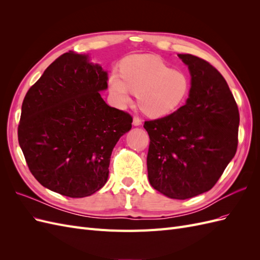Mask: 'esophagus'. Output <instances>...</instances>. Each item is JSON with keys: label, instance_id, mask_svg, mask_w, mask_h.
<instances>
[{"label": "esophagus", "instance_id": "34e87169", "mask_svg": "<svg viewBox=\"0 0 260 260\" xmlns=\"http://www.w3.org/2000/svg\"><path fill=\"white\" fill-rule=\"evenodd\" d=\"M141 124H142V120H141L139 117L136 116L133 118V125H141Z\"/></svg>", "mask_w": 260, "mask_h": 260}]
</instances>
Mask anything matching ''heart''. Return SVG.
Returning a JSON list of instances; mask_svg holds the SVG:
<instances>
[{
	"label": "heart",
	"instance_id": "b5f03b06",
	"mask_svg": "<svg viewBox=\"0 0 260 260\" xmlns=\"http://www.w3.org/2000/svg\"><path fill=\"white\" fill-rule=\"evenodd\" d=\"M109 88L121 105L137 93L138 105L149 117H162L182 105L190 92V79L182 69H174L153 55H133L122 62L121 75L113 73Z\"/></svg>",
	"mask_w": 260,
	"mask_h": 260
}]
</instances>
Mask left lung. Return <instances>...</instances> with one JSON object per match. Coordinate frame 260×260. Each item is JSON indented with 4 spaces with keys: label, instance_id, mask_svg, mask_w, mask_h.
Segmentation results:
<instances>
[{
    "label": "left lung",
    "instance_id": "8db88e82",
    "mask_svg": "<svg viewBox=\"0 0 260 260\" xmlns=\"http://www.w3.org/2000/svg\"><path fill=\"white\" fill-rule=\"evenodd\" d=\"M178 56L191 74L185 105L144 122L149 136L151 185L170 199L205 193L221 177L238 148L239 108L222 75L205 59Z\"/></svg>",
    "mask_w": 260,
    "mask_h": 260
}]
</instances>
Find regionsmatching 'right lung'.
<instances>
[{
    "label": "right lung",
    "mask_w": 260,
    "mask_h": 260,
    "mask_svg": "<svg viewBox=\"0 0 260 260\" xmlns=\"http://www.w3.org/2000/svg\"><path fill=\"white\" fill-rule=\"evenodd\" d=\"M107 80L88 55L69 51L28 90L18 142L30 172L49 190L85 198L106 183L113 149L132 127L128 113L102 99Z\"/></svg>",
    "instance_id": "right-lung-1"
}]
</instances>
